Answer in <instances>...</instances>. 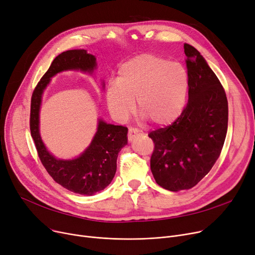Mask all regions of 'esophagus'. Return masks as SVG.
I'll use <instances>...</instances> for the list:
<instances>
[{
	"label": "esophagus",
	"mask_w": 255,
	"mask_h": 255,
	"mask_svg": "<svg viewBox=\"0 0 255 255\" xmlns=\"http://www.w3.org/2000/svg\"><path fill=\"white\" fill-rule=\"evenodd\" d=\"M138 134H142V131L137 129V128H134V127H130L129 130H128V138L129 140H132L133 138H134L136 135Z\"/></svg>",
	"instance_id": "34e87169"
}]
</instances>
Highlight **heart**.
<instances>
[{
	"mask_svg": "<svg viewBox=\"0 0 255 255\" xmlns=\"http://www.w3.org/2000/svg\"><path fill=\"white\" fill-rule=\"evenodd\" d=\"M189 77L179 63L155 55H140L120 67L117 83L106 90L111 115L124 122L134 111L157 126L172 123L183 111Z\"/></svg>",
	"mask_w": 255,
	"mask_h": 255,
	"instance_id": "obj_1",
	"label": "heart"
}]
</instances>
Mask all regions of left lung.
Returning <instances> with one entry per match:
<instances>
[{"label": "left lung", "mask_w": 255, "mask_h": 255, "mask_svg": "<svg viewBox=\"0 0 255 255\" xmlns=\"http://www.w3.org/2000/svg\"><path fill=\"white\" fill-rule=\"evenodd\" d=\"M189 77L188 103L171 125L150 132L154 141L151 170L169 191L190 189L215 164L227 132L225 91L204 57L185 43Z\"/></svg>", "instance_id": "8db88e82"}]
</instances>
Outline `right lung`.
<instances>
[{
    "label": "right lung",
    "mask_w": 255,
    "mask_h": 255,
    "mask_svg": "<svg viewBox=\"0 0 255 255\" xmlns=\"http://www.w3.org/2000/svg\"><path fill=\"white\" fill-rule=\"evenodd\" d=\"M96 66V58L85 49H71L60 53L37 84L31 99L30 130L41 163L58 184L67 190L83 195L95 194L113 181L118 154L127 144V127L107 124L99 120L96 134L87 150L75 159L61 160L49 154L42 142L39 133V110L42 93L52 76L64 70L92 73Z\"/></svg>",
    "instance_id": "right-lung-1"
}]
</instances>
